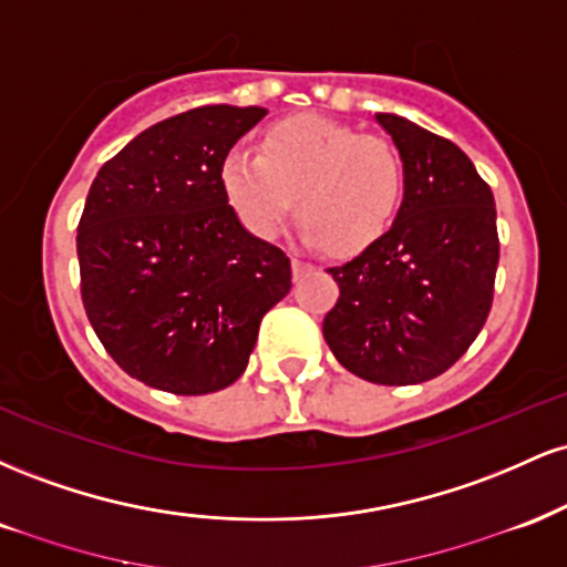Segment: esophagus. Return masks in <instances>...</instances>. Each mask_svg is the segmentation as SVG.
Instances as JSON below:
<instances>
[{"instance_id": "esophagus-1", "label": "esophagus", "mask_w": 567, "mask_h": 567, "mask_svg": "<svg viewBox=\"0 0 567 567\" xmlns=\"http://www.w3.org/2000/svg\"><path fill=\"white\" fill-rule=\"evenodd\" d=\"M315 269V266H311L309 261H303V258H292V277H303L306 271H311Z\"/></svg>"}]
</instances>
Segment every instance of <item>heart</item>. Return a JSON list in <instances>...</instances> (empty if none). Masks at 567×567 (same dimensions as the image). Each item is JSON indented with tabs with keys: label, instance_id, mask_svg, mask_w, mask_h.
Returning <instances> with one entry per match:
<instances>
[{
	"label": "heart",
	"instance_id": "heart-1",
	"mask_svg": "<svg viewBox=\"0 0 567 567\" xmlns=\"http://www.w3.org/2000/svg\"><path fill=\"white\" fill-rule=\"evenodd\" d=\"M220 188L252 237L275 239L296 205L306 243L354 256L394 226L405 178L383 138L306 114L266 130L258 154L231 148Z\"/></svg>",
	"mask_w": 567,
	"mask_h": 567
}]
</instances>
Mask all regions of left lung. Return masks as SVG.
<instances>
[{"mask_svg": "<svg viewBox=\"0 0 567 567\" xmlns=\"http://www.w3.org/2000/svg\"><path fill=\"white\" fill-rule=\"evenodd\" d=\"M402 159V205L375 245L328 269L338 301L322 336L349 373L383 386L437 379L493 303L496 202L472 159L400 114H375Z\"/></svg>", "mask_w": 567, "mask_h": 567, "instance_id": "1", "label": "left lung"}]
</instances>
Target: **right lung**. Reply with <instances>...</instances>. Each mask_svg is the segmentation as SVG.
<instances>
[{"mask_svg":"<svg viewBox=\"0 0 567 567\" xmlns=\"http://www.w3.org/2000/svg\"><path fill=\"white\" fill-rule=\"evenodd\" d=\"M264 116L226 103L171 116L90 186L76 229L82 303L116 365L146 386L226 389L290 292V258L252 237L220 188V162Z\"/></svg>","mask_w":567,"mask_h":567,"instance_id":"right-lung-1","label":"right lung"}]
</instances>
